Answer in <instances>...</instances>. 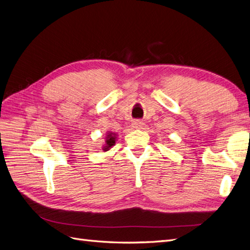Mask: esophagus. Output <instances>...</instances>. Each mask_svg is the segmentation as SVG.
<instances>
[{
  "label": "esophagus",
  "instance_id": "esophagus-1",
  "mask_svg": "<svg viewBox=\"0 0 250 250\" xmlns=\"http://www.w3.org/2000/svg\"><path fill=\"white\" fill-rule=\"evenodd\" d=\"M143 126H144V123L142 122L141 120L133 121V123H132V127L133 128H137V129H140V128H142Z\"/></svg>",
  "mask_w": 250,
  "mask_h": 250
}]
</instances>
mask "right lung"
Returning a JSON list of instances; mask_svg holds the SVG:
<instances>
[{
  "label": "right lung",
  "mask_w": 250,
  "mask_h": 250,
  "mask_svg": "<svg viewBox=\"0 0 250 250\" xmlns=\"http://www.w3.org/2000/svg\"><path fill=\"white\" fill-rule=\"evenodd\" d=\"M116 133H111V132H108L107 137H106V141H105V146H103V150L104 151H107L109 150V148H111V146L115 145L116 143Z\"/></svg>",
  "instance_id": "1"
}]
</instances>
